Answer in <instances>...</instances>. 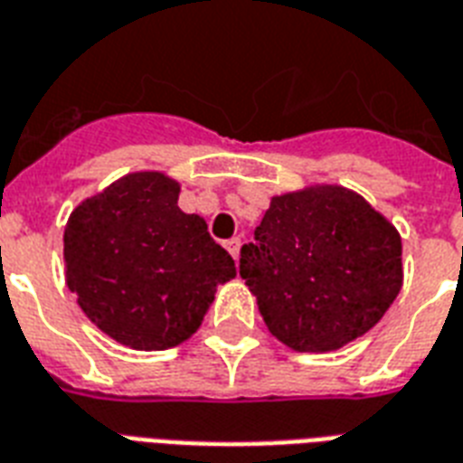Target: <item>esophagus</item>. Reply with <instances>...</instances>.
Listing matches in <instances>:
<instances>
[{
    "label": "esophagus",
    "mask_w": 463,
    "mask_h": 463,
    "mask_svg": "<svg viewBox=\"0 0 463 463\" xmlns=\"http://www.w3.org/2000/svg\"><path fill=\"white\" fill-rule=\"evenodd\" d=\"M225 250H228V252H231V255L235 257V260H238V257H240V238L225 240Z\"/></svg>",
    "instance_id": "1"
}]
</instances>
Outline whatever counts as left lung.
Returning <instances> with one entry per match:
<instances>
[{"label":"left lung","instance_id":"left-lung-1","mask_svg":"<svg viewBox=\"0 0 463 463\" xmlns=\"http://www.w3.org/2000/svg\"><path fill=\"white\" fill-rule=\"evenodd\" d=\"M240 277L269 333L296 352H335L369 333L403 287L401 232L362 194L310 184L271 196Z\"/></svg>","mask_w":463,"mask_h":463}]
</instances>
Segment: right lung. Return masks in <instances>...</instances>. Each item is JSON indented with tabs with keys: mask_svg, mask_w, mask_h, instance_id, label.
Wrapping results in <instances>:
<instances>
[{
	"mask_svg": "<svg viewBox=\"0 0 463 463\" xmlns=\"http://www.w3.org/2000/svg\"><path fill=\"white\" fill-rule=\"evenodd\" d=\"M179 192L165 172H130L67 218V288L101 333L130 349L160 352L189 340L218 284L238 274L206 221L176 206Z\"/></svg>",
	"mask_w": 463,
	"mask_h": 463,
	"instance_id": "1",
	"label": "right lung"
}]
</instances>
